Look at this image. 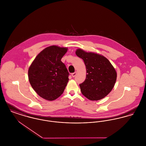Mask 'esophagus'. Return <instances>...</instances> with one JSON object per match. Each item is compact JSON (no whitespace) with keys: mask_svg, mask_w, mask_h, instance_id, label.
Returning a JSON list of instances; mask_svg holds the SVG:
<instances>
[{"mask_svg":"<svg viewBox=\"0 0 146 146\" xmlns=\"http://www.w3.org/2000/svg\"><path fill=\"white\" fill-rule=\"evenodd\" d=\"M77 75V72H74V73H73L72 74V76L73 77H76V76Z\"/></svg>","mask_w":146,"mask_h":146,"instance_id":"esophagus-1","label":"esophagus"}]
</instances>
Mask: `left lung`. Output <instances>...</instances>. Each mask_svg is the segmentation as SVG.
<instances>
[{"label":"left lung","mask_w":146,"mask_h":146,"mask_svg":"<svg viewBox=\"0 0 146 146\" xmlns=\"http://www.w3.org/2000/svg\"><path fill=\"white\" fill-rule=\"evenodd\" d=\"M76 54L84 60L86 70V80L79 84L82 93L90 100L102 99L115 86L117 78L115 69L109 60L99 53L78 48Z\"/></svg>","instance_id":"obj_1"}]
</instances>
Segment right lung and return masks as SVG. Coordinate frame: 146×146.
I'll use <instances>...</instances> for the list:
<instances>
[{"label": "right lung", "instance_id": "1", "mask_svg": "<svg viewBox=\"0 0 146 146\" xmlns=\"http://www.w3.org/2000/svg\"><path fill=\"white\" fill-rule=\"evenodd\" d=\"M67 47L53 45L40 52L31 64L28 77L36 93L44 99L52 101L63 94L68 82L69 73L61 61Z\"/></svg>", "mask_w": 146, "mask_h": 146}]
</instances>
